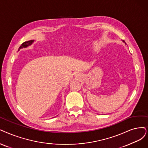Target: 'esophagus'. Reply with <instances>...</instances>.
<instances>
[{"mask_svg": "<svg viewBox=\"0 0 148 148\" xmlns=\"http://www.w3.org/2000/svg\"><path fill=\"white\" fill-rule=\"evenodd\" d=\"M77 76H78V75H77Z\"/></svg>", "mask_w": 148, "mask_h": 148, "instance_id": "obj_1", "label": "esophagus"}]
</instances>
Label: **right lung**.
<instances>
[{
    "mask_svg": "<svg viewBox=\"0 0 148 148\" xmlns=\"http://www.w3.org/2000/svg\"><path fill=\"white\" fill-rule=\"evenodd\" d=\"M33 40H29V41H27V42H24L23 43H22L21 44V45L19 47V49H21L23 47H27L28 45H30L32 43H33Z\"/></svg>",
    "mask_w": 148,
    "mask_h": 148,
    "instance_id": "obj_1",
    "label": "right lung"
}]
</instances>
